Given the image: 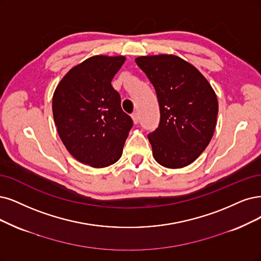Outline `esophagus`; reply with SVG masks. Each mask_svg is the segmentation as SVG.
<instances>
[{"label":"esophagus","mask_w":261,"mask_h":261,"mask_svg":"<svg viewBox=\"0 0 261 261\" xmlns=\"http://www.w3.org/2000/svg\"><path fill=\"white\" fill-rule=\"evenodd\" d=\"M139 119H140L139 113H137V112H136V113H133V114H132V120H133V122L137 124V123L139 122Z\"/></svg>","instance_id":"esophagus-1"}]
</instances>
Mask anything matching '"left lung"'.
Here are the masks:
<instances>
[{
    "instance_id": "left-lung-1",
    "label": "left lung",
    "mask_w": 261,
    "mask_h": 261,
    "mask_svg": "<svg viewBox=\"0 0 261 261\" xmlns=\"http://www.w3.org/2000/svg\"><path fill=\"white\" fill-rule=\"evenodd\" d=\"M156 90L158 128L148 134L155 160L169 169L189 166L203 151L215 131L217 96L198 69L174 55L136 59Z\"/></svg>"
}]
</instances>
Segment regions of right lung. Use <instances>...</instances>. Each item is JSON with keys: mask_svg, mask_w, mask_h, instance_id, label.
Instances as JSON below:
<instances>
[{"mask_svg": "<svg viewBox=\"0 0 261 261\" xmlns=\"http://www.w3.org/2000/svg\"><path fill=\"white\" fill-rule=\"evenodd\" d=\"M124 61L123 56L90 57L72 67L54 92L58 134L76 160L92 168L119 160L133 125L111 84Z\"/></svg>", "mask_w": 261, "mask_h": 261, "instance_id": "1", "label": "right lung"}]
</instances>
